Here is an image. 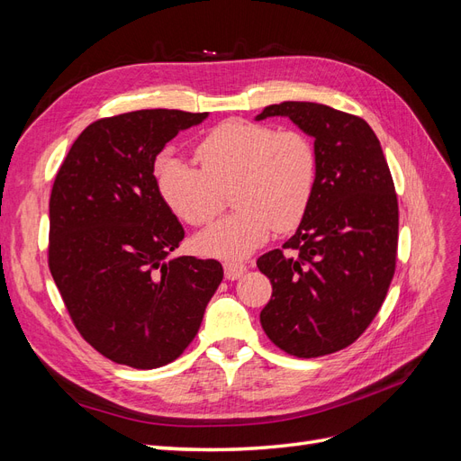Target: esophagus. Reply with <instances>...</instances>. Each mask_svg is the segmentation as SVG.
<instances>
[{"mask_svg":"<svg viewBox=\"0 0 461 461\" xmlns=\"http://www.w3.org/2000/svg\"><path fill=\"white\" fill-rule=\"evenodd\" d=\"M246 271H248V267L244 263H225V278H227V281H236V278H240Z\"/></svg>","mask_w":461,"mask_h":461,"instance_id":"esophagus-1","label":"esophagus"}]
</instances>
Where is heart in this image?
<instances>
[{
  "mask_svg": "<svg viewBox=\"0 0 461 461\" xmlns=\"http://www.w3.org/2000/svg\"><path fill=\"white\" fill-rule=\"evenodd\" d=\"M200 169L185 159L163 156L156 165L159 196L192 227L207 225L230 192L236 212L196 239L202 254L240 261L305 217L317 185V151L300 131L269 124L225 121L196 146Z\"/></svg>",
  "mask_w": 461,
  "mask_h": 461,
  "instance_id": "b5f03b06",
  "label": "heart"
}]
</instances>
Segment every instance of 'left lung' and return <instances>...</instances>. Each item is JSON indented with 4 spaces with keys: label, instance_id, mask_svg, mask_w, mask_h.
<instances>
[{
    "label": "left lung",
    "instance_id": "8db88e82",
    "mask_svg": "<svg viewBox=\"0 0 461 461\" xmlns=\"http://www.w3.org/2000/svg\"><path fill=\"white\" fill-rule=\"evenodd\" d=\"M315 138L317 185L296 234L258 259L273 294L259 321L275 346L319 357L356 342L386 298L396 269L398 200L369 124L313 102L265 107Z\"/></svg>",
    "mask_w": 461,
    "mask_h": 461
}]
</instances>
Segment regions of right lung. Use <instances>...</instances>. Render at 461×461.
Listing matches in <instances>:
<instances>
[{
    "label": "right lung",
    "instance_id": "1",
    "mask_svg": "<svg viewBox=\"0 0 461 461\" xmlns=\"http://www.w3.org/2000/svg\"><path fill=\"white\" fill-rule=\"evenodd\" d=\"M203 119L178 109L100 119L55 176L50 271L82 339L115 364H171L196 337L222 281L215 259L171 258L185 229L153 176L165 144Z\"/></svg>",
    "mask_w": 461,
    "mask_h": 461
}]
</instances>
